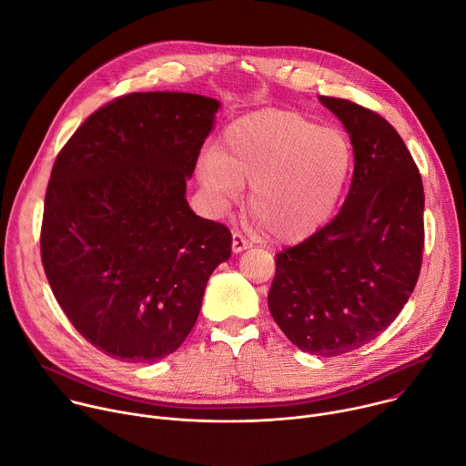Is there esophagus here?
<instances>
[{
    "label": "esophagus",
    "instance_id": "1",
    "mask_svg": "<svg viewBox=\"0 0 466 466\" xmlns=\"http://www.w3.org/2000/svg\"><path fill=\"white\" fill-rule=\"evenodd\" d=\"M248 247H250V241L245 239V236L241 232H234L232 234V250L234 252H241V250H245Z\"/></svg>",
    "mask_w": 466,
    "mask_h": 466
}]
</instances>
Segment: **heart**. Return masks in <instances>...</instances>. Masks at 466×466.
<instances>
[{
  "label": "heart",
  "instance_id": "heart-1",
  "mask_svg": "<svg viewBox=\"0 0 466 466\" xmlns=\"http://www.w3.org/2000/svg\"><path fill=\"white\" fill-rule=\"evenodd\" d=\"M354 166L341 128L300 112L269 110L228 125L201 167L205 187L227 203L252 184L250 212L280 243L306 239L336 212Z\"/></svg>",
  "mask_w": 466,
  "mask_h": 466
}]
</instances>
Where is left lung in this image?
<instances>
[{
    "instance_id": "8db88e82",
    "label": "left lung",
    "mask_w": 466,
    "mask_h": 466,
    "mask_svg": "<svg viewBox=\"0 0 466 466\" xmlns=\"http://www.w3.org/2000/svg\"><path fill=\"white\" fill-rule=\"evenodd\" d=\"M320 103L350 135V189L334 219L277 254L268 302L293 345L334 358L380 336L411 297L424 252V186L385 117L349 99Z\"/></svg>"
}]
</instances>
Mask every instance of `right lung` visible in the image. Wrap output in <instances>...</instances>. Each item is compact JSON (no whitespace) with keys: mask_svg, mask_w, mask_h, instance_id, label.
<instances>
[{"mask_svg":"<svg viewBox=\"0 0 466 466\" xmlns=\"http://www.w3.org/2000/svg\"><path fill=\"white\" fill-rule=\"evenodd\" d=\"M218 108L195 94H127L88 116L55 158L44 271L74 328L114 360L173 354L230 258V230L184 197Z\"/></svg>","mask_w":466,"mask_h":466,"instance_id":"obj_1","label":"right lung"}]
</instances>
